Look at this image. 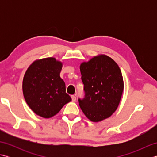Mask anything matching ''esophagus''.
<instances>
[{"label":"esophagus","mask_w":157,"mask_h":157,"mask_svg":"<svg viewBox=\"0 0 157 157\" xmlns=\"http://www.w3.org/2000/svg\"><path fill=\"white\" fill-rule=\"evenodd\" d=\"M71 99H72L73 102H75L76 101V96H74V95H72L71 96Z\"/></svg>","instance_id":"obj_1"}]
</instances>
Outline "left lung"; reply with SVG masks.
Wrapping results in <instances>:
<instances>
[{"instance_id":"left-lung-1","label":"left lung","mask_w":157,"mask_h":157,"mask_svg":"<svg viewBox=\"0 0 157 157\" xmlns=\"http://www.w3.org/2000/svg\"><path fill=\"white\" fill-rule=\"evenodd\" d=\"M84 98L79 105L93 122L111 116L117 109L124 88L121 69L114 60L105 55L94 56L80 65Z\"/></svg>"}]
</instances>
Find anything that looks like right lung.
I'll use <instances>...</instances> for the list:
<instances>
[{
    "label": "right lung",
    "mask_w": 157,
    "mask_h": 157,
    "mask_svg": "<svg viewBox=\"0 0 157 157\" xmlns=\"http://www.w3.org/2000/svg\"><path fill=\"white\" fill-rule=\"evenodd\" d=\"M62 66L61 61L53 57L36 60L23 77L22 88L25 101L42 117H52L71 101L60 77Z\"/></svg>",
    "instance_id": "obj_1"
}]
</instances>
